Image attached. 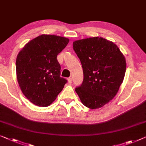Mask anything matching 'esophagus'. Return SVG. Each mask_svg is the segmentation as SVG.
<instances>
[{
    "label": "esophagus",
    "mask_w": 146,
    "mask_h": 146,
    "mask_svg": "<svg viewBox=\"0 0 146 146\" xmlns=\"http://www.w3.org/2000/svg\"><path fill=\"white\" fill-rule=\"evenodd\" d=\"M67 80H68V82H69V84L71 83V82H72V78H71V77H69L68 79H67Z\"/></svg>",
    "instance_id": "1"
}]
</instances>
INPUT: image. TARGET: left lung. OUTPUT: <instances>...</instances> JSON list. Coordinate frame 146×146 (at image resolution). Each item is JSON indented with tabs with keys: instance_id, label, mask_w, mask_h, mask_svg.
<instances>
[{
	"instance_id": "obj_1",
	"label": "left lung",
	"mask_w": 146,
	"mask_h": 146,
	"mask_svg": "<svg viewBox=\"0 0 146 146\" xmlns=\"http://www.w3.org/2000/svg\"><path fill=\"white\" fill-rule=\"evenodd\" d=\"M73 47L84 75L75 92L86 107H103L115 96L123 81L127 67L125 56L113 42L99 36L74 41Z\"/></svg>"
}]
</instances>
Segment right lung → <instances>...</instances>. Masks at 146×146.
<instances>
[{"mask_svg":"<svg viewBox=\"0 0 146 146\" xmlns=\"http://www.w3.org/2000/svg\"><path fill=\"white\" fill-rule=\"evenodd\" d=\"M69 41L63 36L41 35L27 43L17 54V82L23 94L35 105H50L67 82L60 77L57 56Z\"/></svg>","mask_w":146,"mask_h":146,"instance_id":"1","label":"right lung"}]
</instances>
